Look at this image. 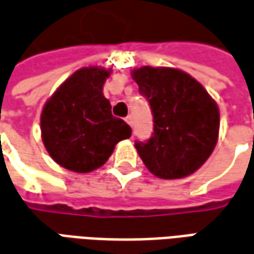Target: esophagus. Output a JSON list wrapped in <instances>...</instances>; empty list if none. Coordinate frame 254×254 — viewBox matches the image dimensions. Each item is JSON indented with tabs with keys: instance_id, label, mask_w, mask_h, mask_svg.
<instances>
[{
	"instance_id": "34e87169",
	"label": "esophagus",
	"mask_w": 254,
	"mask_h": 254,
	"mask_svg": "<svg viewBox=\"0 0 254 254\" xmlns=\"http://www.w3.org/2000/svg\"><path fill=\"white\" fill-rule=\"evenodd\" d=\"M126 122H127V124H128V126H131V127H132V116H131V115H128V116L126 118Z\"/></svg>"
}]
</instances>
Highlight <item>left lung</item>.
<instances>
[{"mask_svg":"<svg viewBox=\"0 0 254 254\" xmlns=\"http://www.w3.org/2000/svg\"><path fill=\"white\" fill-rule=\"evenodd\" d=\"M153 113V135L136 142L139 157L153 175L181 179L194 174L216 146L220 112L202 84L170 66H141L131 71Z\"/></svg>","mask_w":254,"mask_h":254,"instance_id":"1","label":"left lung"}]
</instances>
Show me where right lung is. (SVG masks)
Segmentation results:
<instances>
[{"label":"right lung","mask_w":254,"mask_h":254,"mask_svg":"<svg viewBox=\"0 0 254 254\" xmlns=\"http://www.w3.org/2000/svg\"><path fill=\"white\" fill-rule=\"evenodd\" d=\"M112 69L83 66L59 86L41 113V136L49 156L65 170L86 174L108 161L131 128L111 112L102 89Z\"/></svg>","instance_id":"obj_1"}]
</instances>
